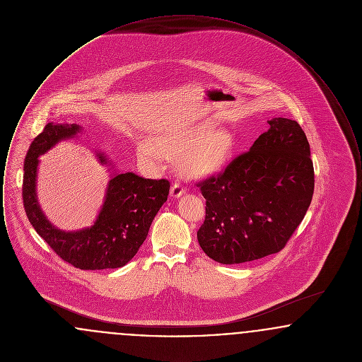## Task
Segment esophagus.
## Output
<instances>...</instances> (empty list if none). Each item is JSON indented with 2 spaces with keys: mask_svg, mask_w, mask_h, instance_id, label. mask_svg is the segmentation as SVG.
I'll list each match as a JSON object with an SVG mask.
<instances>
[{
  "mask_svg": "<svg viewBox=\"0 0 362 362\" xmlns=\"http://www.w3.org/2000/svg\"><path fill=\"white\" fill-rule=\"evenodd\" d=\"M183 192H186L185 187H183L179 182H175L173 185V187H171V195L176 198V197H180Z\"/></svg>",
  "mask_w": 362,
  "mask_h": 362,
  "instance_id": "obj_1",
  "label": "esophagus"
}]
</instances>
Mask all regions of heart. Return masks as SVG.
<instances>
[{
    "label": "heart",
    "mask_w": 362,
    "mask_h": 362,
    "mask_svg": "<svg viewBox=\"0 0 362 362\" xmlns=\"http://www.w3.org/2000/svg\"><path fill=\"white\" fill-rule=\"evenodd\" d=\"M155 144L142 141L138 145L139 156L153 164L163 157H179L182 171L189 176L210 173L229 158L233 149V137L225 129H213L210 123H199L168 136L156 138Z\"/></svg>",
    "instance_id": "obj_1"
}]
</instances>
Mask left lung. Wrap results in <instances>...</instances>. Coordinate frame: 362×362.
<instances>
[{"mask_svg": "<svg viewBox=\"0 0 362 362\" xmlns=\"http://www.w3.org/2000/svg\"><path fill=\"white\" fill-rule=\"evenodd\" d=\"M248 152L197 183L206 199L197 232L209 258L236 264L279 252L312 201L310 144L296 121L273 118Z\"/></svg>", "mask_w": 362, "mask_h": 362, "instance_id": "obj_1", "label": "left lung"}]
</instances>
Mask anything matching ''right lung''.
I'll list each match as a JSON object with an SVG mask.
<instances>
[{
  "instance_id": "1",
  "label": "right lung",
  "mask_w": 362,
  "mask_h": 362,
  "mask_svg": "<svg viewBox=\"0 0 362 362\" xmlns=\"http://www.w3.org/2000/svg\"><path fill=\"white\" fill-rule=\"evenodd\" d=\"M80 132L78 124L47 123L35 137L24 160L23 204L25 214L37 235L52 251L81 270H104L124 266L137 254L146 239L157 211L167 201V179H144L136 173H117L108 183L104 205L96 223L77 232L54 228L42 213L36 199L37 157L57 142ZM100 163L103 155L98 153Z\"/></svg>"
}]
</instances>
